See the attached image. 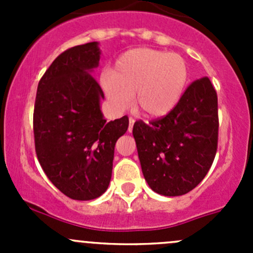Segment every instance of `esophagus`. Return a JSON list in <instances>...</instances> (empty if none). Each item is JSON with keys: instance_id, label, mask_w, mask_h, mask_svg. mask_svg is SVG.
<instances>
[{"instance_id": "34e87169", "label": "esophagus", "mask_w": 253, "mask_h": 253, "mask_svg": "<svg viewBox=\"0 0 253 253\" xmlns=\"http://www.w3.org/2000/svg\"><path fill=\"white\" fill-rule=\"evenodd\" d=\"M128 122H129L128 132H132V128H133V125H134V119H133V117H129V119H128Z\"/></svg>"}]
</instances>
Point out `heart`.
<instances>
[{"label":"heart","mask_w":253,"mask_h":253,"mask_svg":"<svg viewBox=\"0 0 253 253\" xmlns=\"http://www.w3.org/2000/svg\"><path fill=\"white\" fill-rule=\"evenodd\" d=\"M190 77L181 55L154 48H133L122 53L110 75L101 81L112 110L122 112L132 103L148 119H162L180 103Z\"/></svg>","instance_id":"b5f03b06"}]
</instances>
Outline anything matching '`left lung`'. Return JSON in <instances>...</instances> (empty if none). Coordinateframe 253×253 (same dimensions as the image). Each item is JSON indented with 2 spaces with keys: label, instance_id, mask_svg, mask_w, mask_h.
Segmentation results:
<instances>
[{
  "label": "left lung",
  "instance_id": "1",
  "mask_svg": "<svg viewBox=\"0 0 253 253\" xmlns=\"http://www.w3.org/2000/svg\"><path fill=\"white\" fill-rule=\"evenodd\" d=\"M218 96L208 77L190 84L176 108L149 125H133L145 181L154 192H190L211 169L218 147Z\"/></svg>",
  "mask_w": 253,
  "mask_h": 253
}]
</instances>
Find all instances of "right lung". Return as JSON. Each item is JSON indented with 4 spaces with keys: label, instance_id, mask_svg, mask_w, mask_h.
<instances>
[{
    "label": "right lung",
    "instance_id": "add662e5",
    "mask_svg": "<svg viewBox=\"0 0 253 253\" xmlns=\"http://www.w3.org/2000/svg\"><path fill=\"white\" fill-rule=\"evenodd\" d=\"M96 42L71 47L56 57L39 82L34 106L38 160L48 180L67 197H100L111 180L115 144L128 117L106 122L104 93L91 76L99 66Z\"/></svg>",
    "mask_w": 253,
    "mask_h": 253
}]
</instances>
